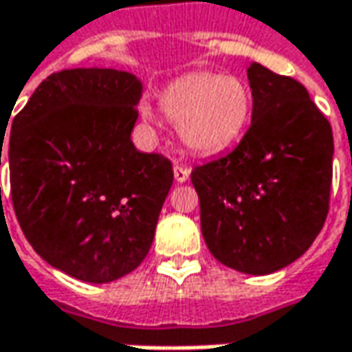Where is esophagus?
Wrapping results in <instances>:
<instances>
[{
	"mask_svg": "<svg viewBox=\"0 0 352 352\" xmlns=\"http://www.w3.org/2000/svg\"><path fill=\"white\" fill-rule=\"evenodd\" d=\"M188 178H190V170L182 166V164H174V180L176 182H188Z\"/></svg>",
	"mask_w": 352,
	"mask_h": 352,
	"instance_id": "1",
	"label": "esophagus"
}]
</instances>
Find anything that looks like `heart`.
<instances>
[{"instance_id": "heart-1", "label": "heart", "mask_w": 352, "mask_h": 352, "mask_svg": "<svg viewBox=\"0 0 352 352\" xmlns=\"http://www.w3.org/2000/svg\"><path fill=\"white\" fill-rule=\"evenodd\" d=\"M160 111L176 123L178 139L192 153L217 155L239 141L252 109L249 88L235 76L197 72L172 82L160 94ZM139 116L155 123V111L142 103Z\"/></svg>"}]
</instances>
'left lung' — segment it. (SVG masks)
I'll return each instance as SVG.
<instances>
[{
  "mask_svg": "<svg viewBox=\"0 0 352 352\" xmlns=\"http://www.w3.org/2000/svg\"><path fill=\"white\" fill-rule=\"evenodd\" d=\"M252 121L235 151L196 166L210 252L243 274H272L311 247L329 211L333 133L307 89L263 64L247 68Z\"/></svg>",
  "mask_w": 352,
  "mask_h": 352,
  "instance_id": "obj_1",
  "label": "left lung"
}]
</instances>
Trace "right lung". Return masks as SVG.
<instances>
[{
	"instance_id": "1",
	"label": "right lung",
	"mask_w": 352,
	"mask_h": 352,
	"mask_svg": "<svg viewBox=\"0 0 352 352\" xmlns=\"http://www.w3.org/2000/svg\"><path fill=\"white\" fill-rule=\"evenodd\" d=\"M141 96L131 72L72 68L48 76L13 119L17 221L36 254L76 280L113 282L153 245L174 174L131 141Z\"/></svg>"
}]
</instances>
